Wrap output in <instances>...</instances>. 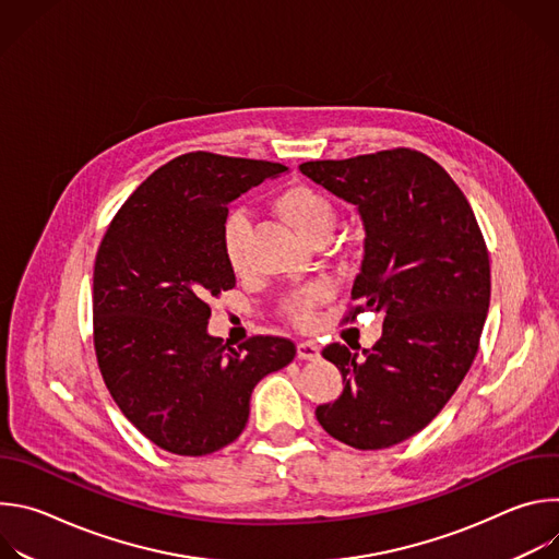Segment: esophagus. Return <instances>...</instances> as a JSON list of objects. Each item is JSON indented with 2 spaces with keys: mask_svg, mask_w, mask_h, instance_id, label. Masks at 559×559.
<instances>
[{
  "mask_svg": "<svg viewBox=\"0 0 559 559\" xmlns=\"http://www.w3.org/2000/svg\"><path fill=\"white\" fill-rule=\"evenodd\" d=\"M296 349H298L300 360H318V358H321V347H318L313 341H300L296 345Z\"/></svg>",
  "mask_w": 559,
  "mask_h": 559,
  "instance_id": "1",
  "label": "esophagus"
}]
</instances>
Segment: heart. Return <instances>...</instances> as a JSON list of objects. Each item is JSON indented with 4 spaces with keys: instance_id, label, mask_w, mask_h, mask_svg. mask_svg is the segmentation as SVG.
<instances>
[{
    "instance_id": "b5f03b06",
    "label": "heart",
    "mask_w": 559,
    "mask_h": 559,
    "mask_svg": "<svg viewBox=\"0 0 559 559\" xmlns=\"http://www.w3.org/2000/svg\"><path fill=\"white\" fill-rule=\"evenodd\" d=\"M276 214L287 221L309 243H325L336 229L338 210L334 201L313 186L292 183L283 188L272 201ZM248 234L250 218L246 212H231L221 227V250L231 272H243L248 263ZM330 287L325 283H309L289 292L281 300V313L298 328H307L316 307L325 302Z\"/></svg>"
}]
</instances>
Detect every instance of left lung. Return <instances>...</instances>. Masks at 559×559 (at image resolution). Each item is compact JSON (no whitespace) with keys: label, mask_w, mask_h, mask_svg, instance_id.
Segmentation results:
<instances>
[{"label":"left lung","mask_w":559,"mask_h":559,"mask_svg":"<svg viewBox=\"0 0 559 559\" xmlns=\"http://www.w3.org/2000/svg\"><path fill=\"white\" fill-rule=\"evenodd\" d=\"M298 170L354 203L365 257L343 323L382 311V336L362 358L341 343L323 356L343 373V393L316 407L336 440L378 451L423 431L449 403L480 347L491 265L480 225L431 156L393 147Z\"/></svg>","instance_id":"8db88e82"}]
</instances>
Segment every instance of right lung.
<instances>
[{
    "mask_svg": "<svg viewBox=\"0 0 559 559\" xmlns=\"http://www.w3.org/2000/svg\"><path fill=\"white\" fill-rule=\"evenodd\" d=\"M287 168L188 152L154 170L110 221L95 259L93 341L123 416L156 447L210 455L248 425L257 382L296 345L207 334L212 296L236 285L221 250L227 205Z\"/></svg>",
    "mask_w": 559,
    "mask_h": 559,
    "instance_id": "add662e5",
    "label": "right lung"
}]
</instances>
